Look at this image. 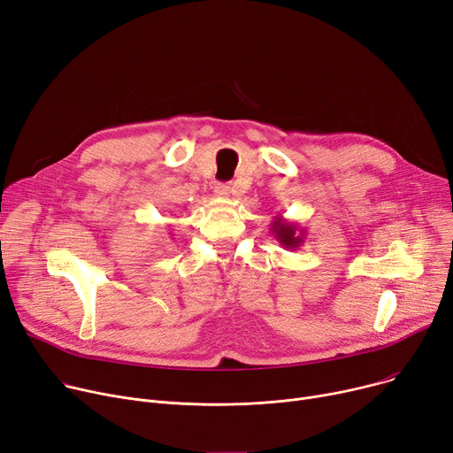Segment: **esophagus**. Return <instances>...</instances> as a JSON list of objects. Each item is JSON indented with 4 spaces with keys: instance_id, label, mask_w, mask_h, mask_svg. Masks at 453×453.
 I'll use <instances>...</instances> for the list:
<instances>
[{
    "instance_id": "esophagus-1",
    "label": "esophagus",
    "mask_w": 453,
    "mask_h": 453,
    "mask_svg": "<svg viewBox=\"0 0 453 453\" xmlns=\"http://www.w3.org/2000/svg\"><path fill=\"white\" fill-rule=\"evenodd\" d=\"M215 195H217L219 198H229V195H231V188H229L227 184H217V188H215Z\"/></svg>"
}]
</instances>
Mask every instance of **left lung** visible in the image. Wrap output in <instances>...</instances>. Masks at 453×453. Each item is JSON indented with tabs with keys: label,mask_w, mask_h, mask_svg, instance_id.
<instances>
[{
	"label": "left lung",
	"mask_w": 453,
	"mask_h": 453,
	"mask_svg": "<svg viewBox=\"0 0 453 453\" xmlns=\"http://www.w3.org/2000/svg\"><path fill=\"white\" fill-rule=\"evenodd\" d=\"M271 233L279 240V244L289 251L298 250L300 246L304 244V236L306 231L303 227H298L293 222L284 220L282 217H275L273 222H271Z\"/></svg>",
	"instance_id": "left-lung-1"
}]
</instances>
